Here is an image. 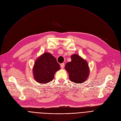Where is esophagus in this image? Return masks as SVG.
I'll list each match as a JSON object with an SVG mask.
<instances>
[{"label": "esophagus", "instance_id": "esophagus-1", "mask_svg": "<svg viewBox=\"0 0 121 121\" xmlns=\"http://www.w3.org/2000/svg\"><path fill=\"white\" fill-rule=\"evenodd\" d=\"M64 66H65L64 63H62V64H60V66H61V68H62V69L64 68Z\"/></svg>", "mask_w": 121, "mask_h": 121}]
</instances>
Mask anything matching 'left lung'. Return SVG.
I'll list each match as a JSON object with an SVG mask.
<instances>
[{
	"label": "left lung",
	"instance_id": "8db88e82",
	"mask_svg": "<svg viewBox=\"0 0 121 121\" xmlns=\"http://www.w3.org/2000/svg\"><path fill=\"white\" fill-rule=\"evenodd\" d=\"M71 58V61L67 63L65 67L69 80L75 83H84L88 79L90 73L87 62L76 54L72 55Z\"/></svg>",
	"mask_w": 121,
	"mask_h": 121
}]
</instances>
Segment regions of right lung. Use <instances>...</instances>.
I'll list each match as a JSON object with an SVG mask.
<instances>
[{
  "instance_id": "obj_1",
  "label": "right lung",
  "mask_w": 121,
  "mask_h": 121,
  "mask_svg": "<svg viewBox=\"0 0 121 121\" xmlns=\"http://www.w3.org/2000/svg\"><path fill=\"white\" fill-rule=\"evenodd\" d=\"M60 69L56 58L49 52H44L36 60L33 68L34 79L39 83L52 81L55 73Z\"/></svg>"
}]
</instances>
